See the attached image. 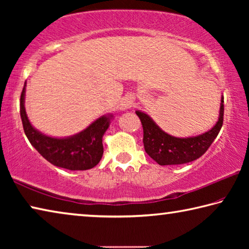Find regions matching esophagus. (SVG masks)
Here are the masks:
<instances>
[{"label": "esophagus", "instance_id": "obj_1", "mask_svg": "<svg viewBox=\"0 0 249 249\" xmlns=\"http://www.w3.org/2000/svg\"><path fill=\"white\" fill-rule=\"evenodd\" d=\"M134 104H135L134 98H132V96H125V98L122 100L120 107H121V109H126V108L132 107Z\"/></svg>", "mask_w": 249, "mask_h": 249}]
</instances>
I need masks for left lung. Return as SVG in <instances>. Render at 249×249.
<instances>
[{
    "instance_id": "8db88e82",
    "label": "left lung",
    "mask_w": 249,
    "mask_h": 249,
    "mask_svg": "<svg viewBox=\"0 0 249 249\" xmlns=\"http://www.w3.org/2000/svg\"><path fill=\"white\" fill-rule=\"evenodd\" d=\"M144 129L146 153L160 166L182 165L200 158L220 133L224 116V96L221 98L218 120L211 129L196 136L176 137L166 133L142 111H136Z\"/></svg>"
}]
</instances>
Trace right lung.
Segmentation results:
<instances>
[{"mask_svg": "<svg viewBox=\"0 0 249 249\" xmlns=\"http://www.w3.org/2000/svg\"><path fill=\"white\" fill-rule=\"evenodd\" d=\"M26 82L20 94V119L29 142L53 166L68 170H88L95 167L103 156L102 140L108 128L113 114H105L71 136L54 137L41 133L28 120L25 109Z\"/></svg>", "mask_w": 249, "mask_h": 249, "instance_id": "obj_1", "label": "right lung"}]
</instances>
